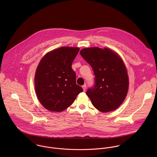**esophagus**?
Listing matches in <instances>:
<instances>
[{
    "label": "esophagus",
    "mask_w": 157,
    "mask_h": 157,
    "mask_svg": "<svg viewBox=\"0 0 157 157\" xmlns=\"http://www.w3.org/2000/svg\"><path fill=\"white\" fill-rule=\"evenodd\" d=\"M82 88H83V89L84 92H85V91H86V85H83V86H82Z\"/></svg>",
    "instance_id": "obj_1"
}]
</instances>
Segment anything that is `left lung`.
I'll list each match as a JSON object with an SVG mask.
<instances>
[{
  "label": "left lung",
  "mask_w": 157,
  "mask_h": 157,
  "mask_svg": "<svg viewBox=\"0 0 157 157\" xmlns=\"http://www.w3.org/2000/svg\"><path fill=\"white\" fill-rule=\"evenodd\" d=\"M80 53L95 77V85L86 91L92 105L102 112L116 109L125 99L129 88L128 72L121 58L107 48H84Z\"/></svg>",
  "instance_id": "obj_1"
}]
</instances>
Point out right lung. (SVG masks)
Wrapping results in <instances>:
<instances>
[{
  "instance_id": "right-lung-1",
  "label": "right lung",
  "mask_w": 157,
  "mask_h": 157,
  "mask_svg": "<svg viewBox=\"0 0 157 157\" xmlns=\"http://www.w3.org/2000/svg\"><path fill=\"white\" fill-rule=\"evenodd\" d=\"M80 49L60 47L48 52L40 60L35 74V90L42 105L52 112L70 106L83 90L76 84L72 63Z\"/></svg>"
}]
</instances>
